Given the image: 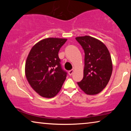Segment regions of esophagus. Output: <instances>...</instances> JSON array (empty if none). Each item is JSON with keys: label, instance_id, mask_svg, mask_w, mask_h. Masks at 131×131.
I'll use <instances>...</instances> for the list:
<instances>
[{"label": "esophagus", "instance_id": "obj_1", "mask_svg": "<svg viewBox=\"0 0 131 131\" xmlns=\"http://www.w3.org/2000/svg\"><path fill=\"white\" fill-rule=\"evenodd\" d=\"M73 72H74V70H73V69L69 71V74L70 75V76H71V75H72Z\"/></svg>", "mask_w": 131, "mask_h": 131}]
</instances>
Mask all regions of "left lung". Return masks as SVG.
Masks as SVG:
<instances>
[{"instance_id":"8db88e82","label":"left lung","mask_w":131,"mask_h":131,"mask_svg":"<svg viewBox=\"0 0 131 131\" xmlns=\"http://www.w3.org/2000/svg\"><path fill=\"white\" fill-rule=\"evenodd\" d=\"M85 52L83 78L78 84L87 95H96L106 87L113 71L112 61L107 46L94 37H76Z\"/></svg>"}]
</instances>
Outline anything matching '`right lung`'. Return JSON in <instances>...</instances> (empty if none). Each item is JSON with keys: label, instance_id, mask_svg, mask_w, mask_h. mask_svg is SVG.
Here are the masks:
<instances>
[{"label": "right lung", "instance_id": "obj_1", "mask_svg": "<svg viewBox=\"0 0 131 131\" xmlns=\"http://www.w3.org/2000/svg\"><path fill=\"white\" fill-rule=\"evenodd\" d=\"M67 40L57 37L42 39L28 53L25 65L27 80L42 97H54L65 81L67 73L61 67L58 52Z\"/></svg>", "mask_w": 131, "mask_h": 131}]
</instances>
